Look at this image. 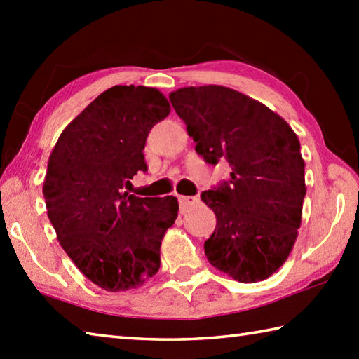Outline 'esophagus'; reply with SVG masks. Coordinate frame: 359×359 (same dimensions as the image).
I'll list each match as a JSON object with an SVG mask.
<instances>
[{
    "label": "esophagus",
    "instance_id": "34e87169",
    "mask_svg": "<svg viewBox=\"0 0 359 359\" xmlns=\"http://www.w3.org/2000/svg\"><path fill=\"white\" fill-rule=\"evenodd\" d=\"M179 203H180L182 212H185L187 209L193 208L194 204H198L199 198L198 196H179Z\"/></svg>",
    "mask_w": 359,
    "mask_h": 359
}]
</instances>
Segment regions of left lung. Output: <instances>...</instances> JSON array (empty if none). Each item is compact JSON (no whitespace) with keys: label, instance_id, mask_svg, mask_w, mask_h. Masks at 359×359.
I'll list each match as a JSON object with an SVG mask.
<instances>
[{"label":"left lung","instance_id":"8db88e82","mask_svg":"<svg viewBox=\"0 0 359 359\" xmlns=\"http://www.w3.org/2000/svg\"><path fill=\"white\" fill-rule=\"evenodd\" d=\"M169 100L196 154L231 168L228 180L201 193L217 217L205 257L238 282L264 280L287 261L301 224L306 165L297 136L269 107L220 85L179 88Z\"/></svg>","mask_w":359,"mask_h":359}]
</instances>
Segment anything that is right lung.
<instances>
[{
  "label": "right lung",
  "mask_w": 359,
  "mask_h": 359,
  "mask_svg": "<svg viewBox=\"0 0 359 359\" xmlns=\"http://www.w3.org/2000/svg\"><path fill=\"white\" fill-rule=\"evenodd\" d=\"M169 112L156 88L115 85L66 126L48 158V220L82 274L106 291L137 288L160 269L177 198H139L125 188L147 171L145 141Z\"/></svg>",
  "instance_id": "1"
}]
</instances>
